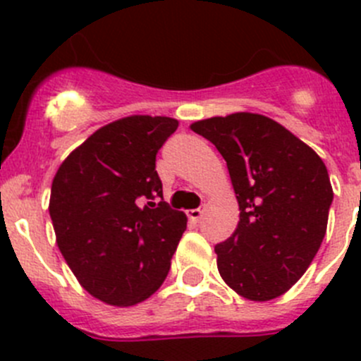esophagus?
Here are the masks:
<instances>
[{
  "label": "esophagus",
  "instance_id": "1",
  "mask_svg": "<svg viewBox=\"0 0 361 361\" xmlns=\"http://www.w3.org/2000/svg\"><path fill=\"white\" fill-rule=\"evenodd\" d=\"M204 213H206V204H202V206H199L197 209L188 211V218H190V221H194V224H199V220H201Z\"/></svg>",
  "mask_w": 361,
  "mask_h": 361
}]
</instances>
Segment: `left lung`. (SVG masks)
Here are the masks:
<instances>
[{
	"instance_id": "left-lung-1",
	"label": "left lung",
	"mask_w": 361,
	"mask_h": 361,
	"mask_svg": "<svg viewBox=\"0 0 361 361\" xmlns=\"http://www.w3.org/2000/svg\"><path fill=\"white\" fill-rule=\"evenodd\" d=\"M190 129L225 159L239 202L238 228L214 246L220 276L248 300L288 292L325 238L334 192L323 160L257 113L213 116Z\"/></svg>"
}]
</instances>
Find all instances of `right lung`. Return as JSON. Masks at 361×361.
I'll return each instance as SVG.
<instances>
[{
    "label": "right lung",
    "instance_id": "1",
    "mask_svg": "<svg viewBox=\"0 0 361 361\" xmlns=\"http://www.w3.org/2000/svg\"><path fill=\"white\" fill-rule=\"evenodd\" d=\"M176 129L169 116L108 123L68 155L52 181L57 246L80 285L106 304L127 307L157 292L187 228V214L164 202L155 171Z\"/></svg>",
    "mask_w": 361,
    "mask_h": 361
}]
</instances>
